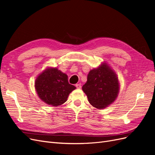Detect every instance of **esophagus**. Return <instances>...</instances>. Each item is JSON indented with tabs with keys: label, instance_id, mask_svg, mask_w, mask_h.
I'll use <instances>...</instances> for the list:
<instances>
[{
	"label": "esophagus",
	"instance_id": "34e87169",
	"mask_svg": "<svg viewBox=\"0 0 155 155\" xmlns=\"http://www.w3.org/2000/svg\"><path fill=\"white\" fill-rule=\"evenodd\" d=\"M76 87L77 88H81V83H78V84H76Z\"/></svg>",
	"mask_w": 155,
	"mask_h": 155
}]
</instances>
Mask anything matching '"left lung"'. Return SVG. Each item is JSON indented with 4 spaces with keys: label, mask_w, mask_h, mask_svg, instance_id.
Masks as SVG:
<instances>
[{
    "label": "left lung",
    "mask_w": 155,
    "mask_h": 155,
    "mask_svg": "<svg viewBox=\"0 0 155 155\" xmlns=\"http://www.w3.org/2000/svg\"><path fill=\"white\" fill-rule=\"evenodd\" d=\"M118 79L107 63L91 70L82 87L90 104L102 109L114 102L119 92Z\"/></svg>",
    "instance_id": "obj_1"
}]
</instances>
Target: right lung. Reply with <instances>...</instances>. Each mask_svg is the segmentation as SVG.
<instances>
[{
    "label": "right lung",
    "instance_id": "add662e5",
    "mask_svg": "<svg viewBox=\"0 0 155 155\" xmlns=\"http://www.w3.org/2000/svg\"><path fill=\"white\" fill-rule=\"evenodd\" d=\"M35 88L40 99L48 105L57 107L66 102L74 87L68 76L56 68H48L37 78Z\"/></svg>",
    "mask_w": 155,
    "mask_h": 155
}]
</instances>
